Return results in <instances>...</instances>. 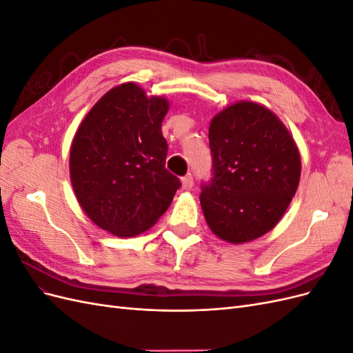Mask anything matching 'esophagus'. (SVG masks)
Instances as JSON below:
<instances>
[{
  "label": "esophagus",
  "mask_w": 353,
  "mask_h": 353,
  "mask_svg": "<svg viewBox=\"0 0 353 353\" xmlns=\"http://www.w3.org/2000/svg\"><path fill=\"white\" fill-rule=\"evenodd\" d=\"M181 184H183V188L184 190H191L194 185V181H193V176H191L190 174L185 175L184 178H181Z\"/></svg>",
  "instance_id": "obj_1"
}]
</instances>
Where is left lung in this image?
Wrapping results in <instances>:
<instances>
[{
    "label": "left lung",
    "instance_id": "obj_1",
    "mask_svg": "<svg viewBox=\"0 0 353 353\" xmlns=\"http://www.w3.org/2000/svg\"><path fill=\"white\" fill-rule=\"evenodd\" d=\"M213 178L200 205L210 231L241 244L262 237L283 218L301 179V153L285 125L265 105L237 101L209 126Z\"/></svg>",
    "mask_w": 353,
    "mask_h": 353
}]
</instances>
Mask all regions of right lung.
<instances>
[{
	"mask_svg": "<svg viewBox=\"0 0 353 353\" xmlns=\"http://www.w3.org/2000/svg\"><path fill=\"white\" fill-rule=\"evenodd\" d=\"M165 97L134 82L112 88L83 117L70 145L73 193L87 216L116 237L153 227L170 206L179 179L165 168Z\"/></svg>",
	"mask_w": 353,
	"mask_h": 353,
	"instance_id": "1",
	"label": "right lung"
}]
</instances>
